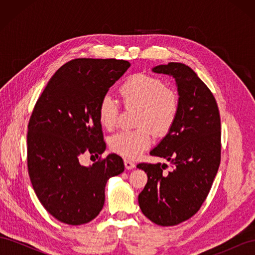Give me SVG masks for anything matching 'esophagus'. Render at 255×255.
<instances>
[{"label":"esophagus","mask_w":255,"mask_h":255,"mask_svg":"<svg viewBox=\"0 0 255 255\" xmlns=\"http://www.w3.org/2000/svg\"><path fill=\"white\" fill-rule=\"evenodd\" d=\"M125 166H126V168L128 169V170H130V169L135 168V164L133 163V161H130L128 159H125Z\"/></svg>","instance_id":"1"}]
</instances>
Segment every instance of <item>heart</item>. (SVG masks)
<instances>
[{
  "label": "heart",
  "mask_w": 255,
  "mask_h": 255,
  "mask_svg": "<svg viewBox=\"0 0 255 255\" xmlns=\"http://www.w3.org/2000/svg\"><path fill=\"white\" fill-rule=\"evenodd\" d=\"M127 106H139L137 125L132 130H120L110 138L113 152L126 158H136L152 143V132L165 135L176 120L180 111L177 92L166 87V84L144 73H136L126 80L120 88ZM99 119L101 125L112 129L117 122L119 105L110 95L102 97L99 104Z\"/></svg>",
  "instance_id": "heart-1"
}]
</instances>
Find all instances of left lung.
<instances>
[{
    "label": "left lung",
    "mask_w": 255,
    "mask_h": 255,
    "mask_svg": "<svg viewBox=\"0 0 255 255\" xmlns=\"http://www.w3.org/2000/svg\"><path fill=\"white\" fill-rule=\"evenodd\" d=\"M171 75L180 98V111L172 128L150 154L166 164H138L148 175L138 203L146 218L158 226L171 227L192 217L211 190L220 165L221 126L217 103L196 72L181 63L152 69Z\"/></svg>",
    "instance_id": "obj_1"
}]
</instances>
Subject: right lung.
<instances>
[{
    "label": "right lung",
    "mask_w": 255,
    "mask_h": 255,
    "mask_svg": "<svg viewBox=\"0 0 255 255\" xmlns=\"http://www.w3.org/2000/svg\"><path fill=\"white\" fill-rule=\"evenodd\" d=\"M123 59L76 58L61 66L37 100L28 122L27 169L39 201L71 226L95 219L110 177L125 171L117 154L82 166L80 156L105 151L99 104L129 68Z\"/></svg>",
    "instance_id": "obj_1"
}]
</instances>
